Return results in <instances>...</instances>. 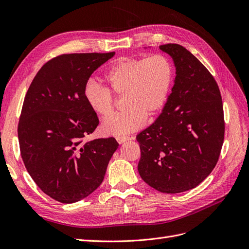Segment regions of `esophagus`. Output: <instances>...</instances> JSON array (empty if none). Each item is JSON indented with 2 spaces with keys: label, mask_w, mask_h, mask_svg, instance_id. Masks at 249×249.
<instances>
[{
  "label": "esophagus",
  "mask_w": 249,
  "mask_h": 249,
  "mask_svg": "<svg viewBox=\"0 0 249 249\" xmlns=\"http://www.w3.org/2000/svg\"><path fill=\"white\" fill-rule=\"evenodd\" d=\"M132 138L129 137V136H117L116 137V140L117 142L119 143V144H122V143H124V141H127V140H131Z\"/></svg>",
  "instance_id": "obj_1"
}]
</instances>
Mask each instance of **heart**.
<instances>
[{
  "mask_svg": "<svg viewBox=\"0 0 249 249\" xmlns=\"http://www.w3.org/2000/svg\"><path fill=\"white\" fill-rule=\"evenodd\" d=\"M108 87L89 81L84 96L96 115L109 116L115 97H124L125 109L105 120L102 130L107 135H124L136 131L166 106L175 81L170 60L162 54L145 57L119 58L105 72Z\"/></svg>",
  "mask_w": 249,
  "mask_h": 249,
  "instance_id": "1",
  "label": "heart"
}]
</instances>
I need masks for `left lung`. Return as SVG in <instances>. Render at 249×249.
<instances>
[{
	"label": "left lung",
	"mask_w": 249,
	"mask_h": 249,
	"mask_svg": "<svg viewBox=\"0 0 249 249\" xmlns=\"http://www.w3.org/2000/svg\"><path fill=\"white\" fill-rule=\"evenodd\" d=\"M176 65L172 92L160 116L137 135L139 175L163 193L199 185L219 159L224 139L223 105L214 77L199 60L176 43L160 46Z\"/></svg>",
	"instance_id": "1"
}]
</instances>
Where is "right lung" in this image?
<instances>
[{
    "label": "right lung",
    "mask_w": 249,
    "mask_h": 249,
    "mask_svg": "<svg viewBox=\"0 0 249 249\" xmlns=\"http://www.w3.org/2000/svg\"><path fill=\"white\" fill-rule=\"evenodd\" d=\"M114 54L59 55L41 67L26 93L18 126L21 159L36 185L57 201L72 203L91 194L118 147L113 137L84 141L99 124L85 86Z\"/></svg>",
    "instance_id": "add662e5"
}]
</instances>
